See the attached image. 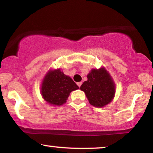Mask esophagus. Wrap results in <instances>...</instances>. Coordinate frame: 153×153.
Instances as JSON below:
<instances>
[{"label":"esophagus","instance_id":"obj_1","mask_svg":"<svg viewBox=\"0 0 153 153\" xmlns=\"http://www.w3.org/2000/svg\"><path fill=\"white\" fill-rule=\"evenodd\" d=\"M81 84H82V82H81V81H80V82H78V83H77V85H78V86H79V88L81 87Z\"/></svg>","mask_w":153,"mask_h":153}]
</instances>
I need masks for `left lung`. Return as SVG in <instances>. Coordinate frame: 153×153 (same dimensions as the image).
<instances>
[{"mask_svg":"<svg viewBox=\"0 0 153 153\" xmlns=\"http://www.w3.org/2000/svg\"><path fill=\"white\" fill-rule=\"evenodd\" d=\"M87 78L80 89L85 93L89 103L95 107H103L109 104L114 97L116 86L105 68L93 69Z\"/></svg>","mask_w":153,"mask_h":153,"instance_id":"obj_1","label":"left lung"}]
</instances>
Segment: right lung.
Returning <instances> with one entry per match:
<instances>
[{
    "instance_id": "1",
    "label": "right lung",
    "mask_w": 153,
    "mask_h": 153,
    "mask_svg": "<svg viewBox=\"0 0 153 153\" xmlns=\"http://www.w3.org/2000/svg\"><path fill=\"white\" fill-rule=\"evenodd\" d=\"M79 88L70 76L58 69L50 70L45 75L42 83L41 94L48 103L60 106L65 103L71 92Z\"/></svg>"
}]
</instances>
